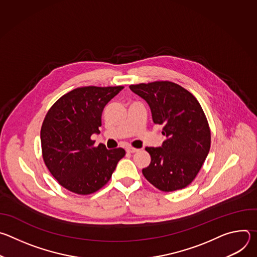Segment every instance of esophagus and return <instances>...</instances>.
Returning <instances> with one entry per match:
<instances>
[{
    "instance_id": "34e87169",
    "label": "esophagus",
    "mask_w": 257,
    "mask_h": 257,
    "mask_svg": "<svg viewBox=\"0 0 257 257\" xmlns=\"http://www.w3.org/2000/svg\"><path fill=\"white\" fill-rule=\"evenodd\" d=\"M127 153H130V154H134V153H137L139 152L138 149H134V148H127Z\"/></svg>"
}]
</instances>
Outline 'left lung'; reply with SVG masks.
I'll return each mask as SVG.
<instances>
[{
  "mask_svg": "<svg viewBox=\"0 0 257 257\" xmlns=\"http://www.w3.org/2000/svg\"><path fill=\"white\" fill-rule=\"evenodd\" d=\"M130 89L146 100L155 124L167 136L162 148H146L151 164L143 176L161 191L185 188L199 173L210 149V129L196 97L179 84L155 81L132 84Z\"/></svg>",
  "mask_w": 257,
  "mask_h": 257,
  "instance_id": "left-lung-1",
  "label": "left lung"
}]
</instances>
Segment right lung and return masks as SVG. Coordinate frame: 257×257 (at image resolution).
<instances>
[{"label": "right lung", "mask_w": 257, "mask_h": 257, "mask_svg": "<svg viewBox=\"0 0 257 257\" xmlns=\"http://www.w3.org/2000/svg\"><path fill=\"white\" fill-rule=\"evenodd\" d=\"M124 86H84L61 96L48 111L41 129L44 162L59 184L67 190L87 195L111 179L125 156L121 148L94 146L104 105Z\"/></svg>", "instance_id": "obj_1"}]
</instances>
